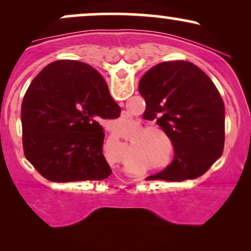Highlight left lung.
I'll use <instances>...</instances> for the list:
<instances>
[{
    "mask_svg": "<svg viewBox=\"0 0 251 251\" xmlns=\"http://www.w3.org/2000/svg\"><path fill=\"white\" fill-rule=\"evenodd\" d=\"M139 93L143 118L157 120L175 149L163 171L146 178L181 181L205 174L223 153L226 109L211 79L188 61L160 62L144 74Z\"/></svg>",
    "mask_w": 251,
    "mask_h": 251,
    "instance_id": "1",
    "label": "left lung"
}]
</instances>
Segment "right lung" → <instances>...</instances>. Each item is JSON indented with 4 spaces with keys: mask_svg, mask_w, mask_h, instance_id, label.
Segmentation results:
<instances>
[{
    "mask_svg": "<svg viewBox=\"0 0 251 251\" xmlns=\"http://www.w3.org/2000/svg\"><path fill=\"white\" fill-rule=\"evenodd\" d=\"M122 108L107 83L85 62L60 60L30 82L21 106L22 143L27 160L55 183L102 180L112 174L102 153V119Z\"/></svg>",
    "mask_w": 251,
    "mask_h": 251,
    "instance_id": "add662e5",
    "label": "right lung"
}]
</instances>
